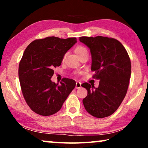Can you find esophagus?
I'll return each mask as SVG.
<instances>
[{
	"label": "esophagus",
	"mask_w": 148,
	"mask_h": 148,
	"mask_svg": "<svg viewBox=\"0 0 148 148\" xmlns=\"http://www.w3.org/2000/svg\"><path fill=\"white\" fill-rule=\"evenodd\" d=\"M81 85H82L81 82H76V89L80 88V87H81Z\"/></svg>",
	"instance_id": "1"
}]
</instances>
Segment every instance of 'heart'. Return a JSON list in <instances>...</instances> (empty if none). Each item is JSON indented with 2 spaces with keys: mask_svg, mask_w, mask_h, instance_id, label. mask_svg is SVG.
<instances>
[{
  "mask_svg": "<svg viewBox=\"0 0 148 148\" xmlns=\"http://www.w3.org/2000/svg\"><path fill=\"white\" fill-rule=\"evenodd\" d=\"M87 51V49L86 47H84V46H77L76 48H75V53H76V54L77 55V56H79V55L81 54L82 53H83L84 51Z\"/></svg>",
  "mask_w": 148,
  "mask_h": 148,
  "instance_id": "b5f03b06",
  "label": "heart"
}]
</instances>
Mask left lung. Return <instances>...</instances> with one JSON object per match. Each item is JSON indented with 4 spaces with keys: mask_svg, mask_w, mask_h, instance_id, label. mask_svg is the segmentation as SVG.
Masks as SVG:
<instances>
[{
    "mask_svg": "<svg viewBox=\"0 0 148 148\" xmlns=\"http://www.w3.org/2000/svg\"><path fill=\"white\" fill-rule=\"evenodd\" d=\"M91 51V71L99 79V87L84 83L87 91L83 99L85 108L97 118L114 114L123 101L131 78V60L126 49L117 40L104 36L79 37Z\"/></svg>",
    "mask_w": 148,
    "mask_h": 148,
    "instance_id": "left-lung-1",
    "label": "left lung"
}]
</instances>
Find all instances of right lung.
<instances>
[{
	"instance_id": "right-lung-1",
	"label": "right lung",
	"mask_w": 148,
	"mask_h": 148,
	"mask_svg": "<svg viewBox=\"0 0 148 148\" xmlns=\"http://www.w3.org/2000/svg\"><path fill=\"white\" fill-rule=\"evenodd\" d=\"M76 38L50 36L32 42L19 65V79L24 99L35 113L48 116L57 113L76 86L74 79L63 78L61 84L51 80L53 69L61 65L64 54Z\"/></svg>"
}]
</instances>
